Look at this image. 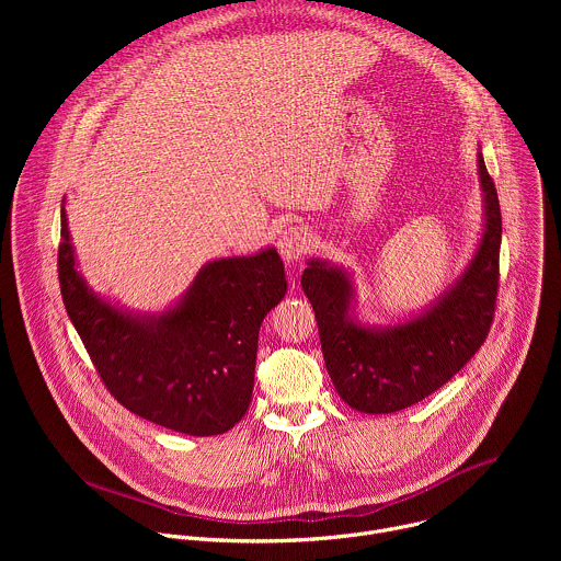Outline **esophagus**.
Masks as SVG:
<instances>
[{
	"instance_id": "esophagus-1",
	"label": "esophagus",
	"mask_w": 561,
	"mask_h": 561,
	"mask_svg": "<svg viewBox=\"0 0 561 561\" xmlns=\"http://www.w3.org/2000/svg\"><path fill=\"white\" fill-rule=\"evenodd\" d=\"M310 249H312V232L301 224L288 226L279 237V253L288 262L304 257L306 253H310Z\"/></svg>"
}]
</instances>
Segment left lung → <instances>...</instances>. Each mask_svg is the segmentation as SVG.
I'll use <instances>...</instances> for the list:
<instances>
[{"label": "left lung", "mask_w": 561, "mask_h": 561, "mask_svg": "<svg viewBox=\"0 0 561 561\" xmlns=\"http://www.w3.org/2000/svg\"><path fill=\"white\" fill-rule=\"evenodd\" d=\"M486 230L470 268L426 314L370 331L348 319L353 286L324 262H308L301 288L312 304L329 375L344 402L362 413H397L444 386L482 348L493 327L500 288L502 210L479 154Z\"/></svg>", "instance_id": "1"}]
</instances>
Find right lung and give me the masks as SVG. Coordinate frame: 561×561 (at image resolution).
I'll list each match as a JSON object with an SVG mask.
<instances>
[{
  "label": "right lung",
  "instance_id": "add662e5",
  "mask_svg": "<svg viewBox=\"0 0 561 561\" xmlns=\"http://www.w3.org/2000/svg\"><path fill=\"white\" fill-rule=\"evenodd\" d=\"M57 273L70 322L124 409L195 437L226 433L244 417L260 327L286 295L275 249L208 264L178 308L137 319L98 299L79 277L61 208Z\"/></svg>",
  "mask_w": 561,
  "mask_h": 561
}]
</instances>
